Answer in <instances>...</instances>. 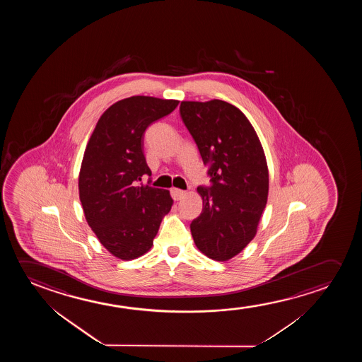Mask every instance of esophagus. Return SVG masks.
<instances>
[{
    "label": "esophagus",
    "mask_w": 362,
    "mask_h": 362,
    "mask_svg": "<svg viewBox=\"0 0 362 362\" xmlns=\"http://www.w3.org/2000/svg\"><path fill=\"white\" fill-rule=\"evenodd\" d=\"M170 195L174 200H180L185 195V192L180 190V189L173 188L170 190Z\"/></svg>",
    "instance_id": "1"
}]
</instances>
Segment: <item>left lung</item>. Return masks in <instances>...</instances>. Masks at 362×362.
Returning a JSON list of instances; mask_svg holds the SVG:
<instances>
[{"label":"left lung","instance_id":"left-lung-1","mask_svg":"<svg viewBox=\"0 0 362 362\" xmlns=\"http://www.w3.org/2000/svg\"><path fill=\"white\" fill-rule=\"evenodd\" d=\"M179 111L211 182L198 187L203 211L190 223L194 243L209 258L228 261L255 238L266 208L262 144L247 117L223 100L182 101Z\"/></svg>","mask_w":362,"mask_h":362}]
</instances>
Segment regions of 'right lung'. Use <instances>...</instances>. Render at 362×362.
I'll list each match as a JSON object with an SVG mask.
<instances>
[{"mask_svg":"<svg viewBox=\"0 0 362 362\" xmlns=\"http://www.w3.org/2000/svg\"><path fill=\"white\" fill-rule=\"evenodd\" d=\"M178 100L131 96L110 106L90 137L79 174L85 218L110 253L124 261L149 251L164 215L168 190L142 183L151 177L144 154V131L170 114Z\"/></svg>","mask_w":362,"mask_h":362,"instance_id":"obj_1","label":"right lung"}]
</instances>
